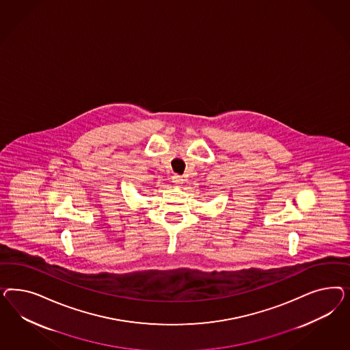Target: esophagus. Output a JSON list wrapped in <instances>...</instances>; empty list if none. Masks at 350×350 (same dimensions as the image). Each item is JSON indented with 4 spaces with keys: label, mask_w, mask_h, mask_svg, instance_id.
Segmentation results:
<instances>
[{
    "label": "esophagus",
    "mask_w": 350,
    "mask_h": 350,
    "mask_svg": "<svg viewBox=\"0 0 350 350\" xmlns=\"http://www.w3.org/2000/svg\"><path fill=\"white\" fill-rule=\"evenodd\" d=\"M172 182L174 183V185H177V186H180V183L183 182V178L178 176V174H174L173 177H172Z\"/></svg>",
    "instance_id": "34e87169"
}]
</instances>
